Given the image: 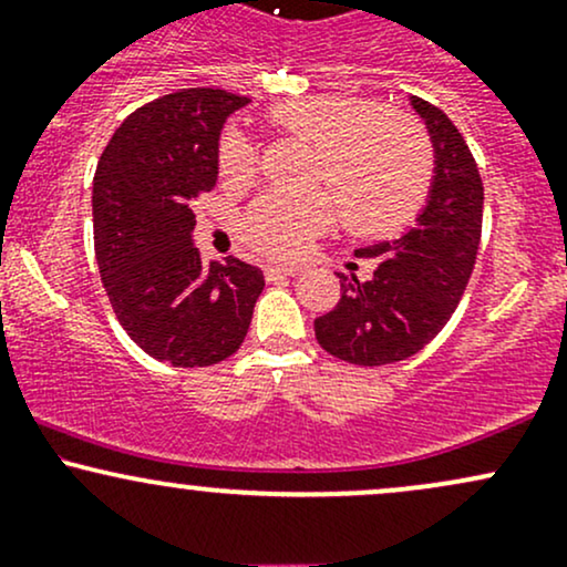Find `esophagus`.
<instances>
[{
	"label": "esophagus",
	"mask_w": 567,
	"mask_h": 567,
	"mask_svg": "<svg viewBox=\"0 0 567 567\" xmlns=\"http://www.w3.org/2000/svg\"><path fill=\"white\" fill-rule=\"evenodd\" d=\"M301 266H266V279H279V277H298L301 275Z\"/></svg>",
	"instance_id": "1"
}]
</instances>
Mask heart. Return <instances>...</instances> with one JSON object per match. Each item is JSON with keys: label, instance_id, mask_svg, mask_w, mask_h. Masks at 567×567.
<instances>
[{"label": "heart", "instance_id": "1", "mask_svg": "<svg viewBox=\"0 0 567 567\" xmlns=\"http://www.w3.org/2000/svg\"><path fill=\"white\" fill-rule=\"evenodd\" d=\"M269 125L315 146L311 188L271 192L247 207L243 239L275 258H298L311 239L330 231L347 213L351 231L383 237L419 216L434 175L429 133L415 116L360 95H306L275 103ZM218 171L234 186L258 173V154L237 130L218 143ZM329 188L324 189L323 186Z\"/></svg>", "mask_w": 567, "mask_h": 567}]
</instances>
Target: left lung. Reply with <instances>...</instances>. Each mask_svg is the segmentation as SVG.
<instances>
[{
	"instance_id": "8db88e82",
	"label": "left lung",
	"mask_w": 567,
	"mask_h": 567,
	"mask_svg": "<svg viewBox=\"0 0 567 567\" xmlns=\"http://www.w3.org/2000/svg\"><path fill=\"white\" fill-rule=\"evenodd\" d=\"M434 146V178L415 226L392 243L362 247L379 258L368 282L341 279V301L317 317L324 351L351 365L413 357L445 328L470 285L483 234V178L458 127L424 97H410Z\"/></svg>"
}]
</instances>
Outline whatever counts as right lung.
Instances as JSON below:
<instances>
[{"mask_svg":"<svg viewBox=\"0 0 567 567\" xmlns=\"http://www.w3.org/2000/svg\"><path fill=\"white\" fill-rule=\"evenodd\" d=\"M245 95L192 87L116 127L93 178L95 261L114 315L148 357L207 368L243 347L264 271L202 264L192 205L218 181V138Z\"/></svg>","mask_w":567,"mask_h":567,"instance_id":"1","label":"right lung"}]
</instances>
